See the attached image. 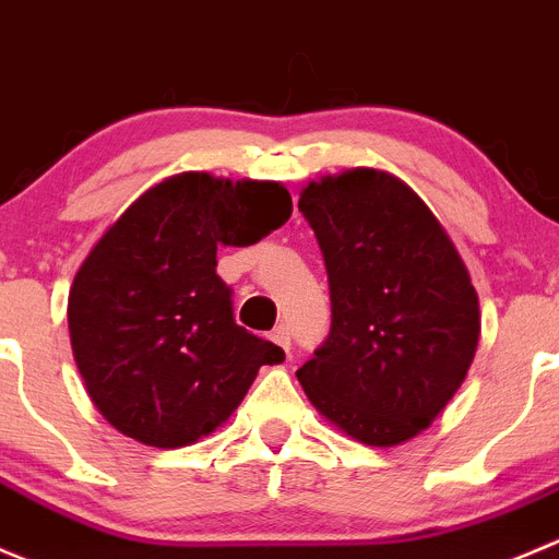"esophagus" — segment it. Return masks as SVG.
<instances>
[{
    "instance_id": "34e87169",
    "label": "esophagus",
    "mask_w": 559,
    "mask_h": 559,
    "mask_svg": "<svg viewBox=\"0 0 559 559\" xmlns=\"http://www.w3.org/2000/svg\"><path fill=\"white\" fill-rule=\"evenodd\" d=\"M270 338H273V344H278L281 349L286 352V355H289L292 338H289V328H286V324H278V328H275L273 333H270Z\"/></svg>"
}]
</instances>
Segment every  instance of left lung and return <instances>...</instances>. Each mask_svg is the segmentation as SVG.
<instances>
[{
	"mask_svg": "<svg viewBox=\"0 0 559 559\" xmlns=\"http://www.w3.org/2000/svg\"><path fill=\"white\" fill-rule=\"evenodd\" d=\"M297 207L322 248L333 311L297 379L357 442L401 445L462 388L478 349V292L435 213L388 171L308 182Z\"/></svg>",
	"mask_w": 559,
	"mask_h": 559,
	"instance_id": "obj_1",
	"label": "left lung"
}]
</instances>
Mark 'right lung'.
Returning <instances> with one entry per match:
<instances>
[{
    "label": "right lung",
    "mask_w": 559,
    "mask_h": 559,
    "mask_svg": "<svg viewBox=\"0 0 559 559\" xmlns=\"http://www.w3.org/2000/svg\"><path fill=\"white\" fill-rule=\"evenodd\" d=\"M281 182L182 171L135 199L75 273L68 328L92 404L130 440L193 445L229 420L259 368L284 360L235 322L221 246L284 226Z\"/></svg>",
    "instance_id": "obj_1"
}]
</instances>
